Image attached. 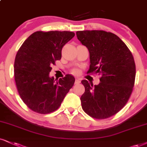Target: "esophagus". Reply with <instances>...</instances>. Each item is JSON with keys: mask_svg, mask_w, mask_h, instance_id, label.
Here are the masks:
<instances>
[{"mask_svg": "<svg viewBox=\"0 0 147 147\" xmlns=\"http://www.w3.org/2000/svg\"><path fill=\"white\" fill-rule=\"evenodd\" d=\"M80 78H76V80H75V84H79V83H80Z\"/></svg>", "mask_w": 147, "mask_h": 147, "instance_id": "1", "label": "esophagus"}]
</instances>
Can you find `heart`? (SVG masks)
Wrapping results in <instances>:
<instances>
[{
    "label": "heart",
    "mask_w": 147,
    "mask_h": 147,
    "mask_svg": "<svg viewBox=\"0 0 147 147\" xmlns=\"http://www.w3.org/2000/svg\"><path fill=\"white\" fill-rule=\"evenodd\" d=\"M71 72H72V74H77V71L76 70V69L72 70Z\"/></svg>",
    "instance_id": "b5f03b06"
}]
</instances>
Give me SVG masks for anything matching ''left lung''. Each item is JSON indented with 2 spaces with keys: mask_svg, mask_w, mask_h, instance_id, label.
Here are the masks:
<instances>
[{
  "mask_svg": "<svg viewBox=\"0 0 147 147\" xmlns=\"http://www.w3.org/2000/svg\"><path fill=\"white\" fill-rule=\"evenodd\" d=\"M76 35L89 51L87 74H97L101 82L95 86L86 80L81 82L85 88L82 108L94 119H108L120 111L131 95L136 78L134 57L125 43L110 32L82 30Z\"/></svg>",
  "mask_w": 147,
  "mask_h": 147,
  "instance_id": "8db88e82",
  "label": "left lung"
}]
</instances>
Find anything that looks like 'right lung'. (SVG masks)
<instances>
[{
    "label": "right lung",
    "mask_w": 147,
    "mask_h": 147,
    "mask_svg": "<svg viewBox=\"0 0 147 147\" xmlns=\"http://www.w3.org/2000/svg\"><path fill=\"white\" fill-rule=\"evenodd\" d=\"M75 36L70 31H37L24 41L16 56L14 77L23 102L32 111L49 114L57 110L75 82L67 74L55 82L49 74L61 59L63 46Z\"/></svg>",
    "instance_id": "1"
}]
</instances>
